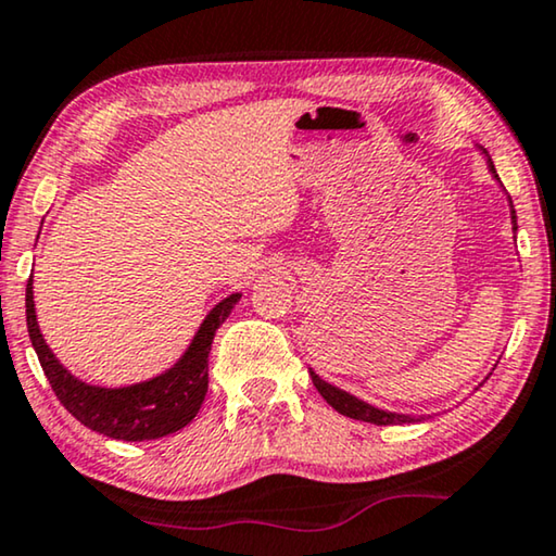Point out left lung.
Here are the masks:
<instances>
[{
	"mask_svg": "<svg viewBox=\"0 0 556 556\" xmlns=\"http://www.w3.org/2000/svg\"><path fill=\"white\" fill-rule=\"evenodd\" d=\"M489 168H491V174L496 176V168H494V163H491V159H489ZM511 214H514V211H511ZM511 218H516V216H511ZM514 229H516V226H514ZM309 378H312V382H315V388L319 390V395H323L325 401L330 403L334 410L342 413V416H348V418L365 420V424H375V426L416 424V420H420L416 416H401V413H388V410L375 408V405H367L365 401H359V397L345 393V390L330 386V382H325L315 370H309Z\"/></svg>",
	"mask_w": 556,
	"mask_h": 556,
	"instance_id": "obj_1",
	"label": "left lung"
}]
</instances>
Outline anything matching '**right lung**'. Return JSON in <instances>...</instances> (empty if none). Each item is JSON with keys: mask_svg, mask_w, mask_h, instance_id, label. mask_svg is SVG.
Returning <instances> with one entry per match:
<instances>
[{"mask_svg": "<svg viewBox=\"0 0 556 556\" xmlns=\"http://www.w3.org/2000/svg\"><path fill=\"white\" fill-rule=\"evenodd\" d=\"M239 296L241 294H229L208 312L189 350L170 370L128 388L88 386L60 365L37 325L33 277L27 281L25 296L27 330L47 380L67 413H73L90 431L115 438V441H153V438L181 431L197 418L208 390L211 342L224 319L231 315Z\"/></svg>", "mask_w": 556, "mask_h": 556, "instance_id": "1", "label": "right lung"}]
</instances>
